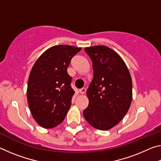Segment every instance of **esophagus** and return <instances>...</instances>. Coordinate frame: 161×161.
Masks as SVG:
<instances>
[{
    "mask_svg": "<svg viewBox=\"0 0 161 161\" xmlns=\"http://www.w3.org/2000/svg\"><path fill=\"white\" fill-rule=\"evenodd\" d=\"M86 88H84V87L80 89V90H79V92H80V93H81V94H84L86 92Z\"/></svg>",
    "mask_w": 161,
    "mask_h": 161,
    "instance_id": "1",
    "label": "esophagus"
}]
</instances>
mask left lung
Returning a JSON list of instances; mask_svg holds the SVG:
<instances>
[{
  "mask_svg": "<svg viewBox=\"0 0 161 161\" xmlns=\"http://www.w3.org/2000/svg\"><path fill=\"white\" fill-rule=\"evenodd\" d=\"M92 61L94 77L87 89L83 114L94 128L107 130L126 115L132 101V80L122 58L104 45L84 48Z\"/></svg>",
  "mask_w": 161,
  "mask_h": 161,
  "instance_id": "left-lung-1",
  "label": "left lung"
}]
</instances>
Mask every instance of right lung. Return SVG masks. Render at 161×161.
Masks as SVG:
<instances>
[{
    "label": "right lung",
    "mask_w": 161,
    "mask_h": 161,
    "mask_svg": "<svg viewBox=\"0 0 161 161\" xmlns=\"http://www.w3.org/2000/svg\"><path fill=\"white\" fill-rule=\"evenodd\" d=\"M81 50L71 45H55L39 57L30 73L27 98L37 123L45 129L60 124L72 104L75 91L67 67Z\"/></svg>",
    "instance_id": "obj_1"
}]
</instances>
